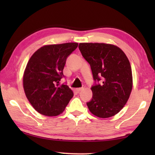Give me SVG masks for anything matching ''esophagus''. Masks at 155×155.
<instances>
[{
  "label": "esophagus",
  "mask_w": 155,
  "mask_h": 155,
  "mask_svg": "<svg viewBox=\"0 0 155 155\" xmlns=\"http://www.w3.org/2000/svg\"><path fill=\"white\" fill-rule=\"evenodd\" d=\"M84 90V87H79V88H77L76 89V90H77L78 92H80L81 91H82Z\"/></svg>",
  "instance_id": "1"
}]
</instances>
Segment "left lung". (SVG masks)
<instances>
[{"mask_svg": "<svg viewBox=\"0 0 155 155\" xmlns=\"http://www.w3.org/2000/svg\"><path fill=\"white\" fill-rule=\"evenodd\" d=\"M78 48L90 65L94 79L101 81V84L91 88L93 97L87 103L89 110L101 118L114 116L124 107L132 91V70L128 59L114 44L80 43Z\"/></svg>", "mask_w": 155, "mask_h": 155, "instance_id": "obj_1", "label": "left lung"}]
</instances>
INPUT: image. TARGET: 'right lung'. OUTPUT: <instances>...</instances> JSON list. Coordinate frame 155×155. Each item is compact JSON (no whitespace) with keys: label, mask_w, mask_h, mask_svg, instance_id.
I'll use <instances>...</instances> for the list:
<instances>
[{"label":"right lung","mask_w":155,"mask_h":155,"mask_svg":"<svg viewBox=\"0 0 155 155\" xmlns=\"http://www.w3.org/2000/svg\"><path fill=\"white\" fill-rule=\"evenodd\" d=\"M78 43L45 45L36 51L27 64L22 82L25 95L35 111L46 116L62 114L74 94L59 85L68 56Z\"/></svg>","instance_id":"add662e5"}]
</instances>
